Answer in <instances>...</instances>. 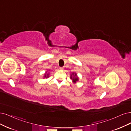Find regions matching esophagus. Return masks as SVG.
Returning <instances> with one entry per match:
<instances>
[{"mask_svg":"<svg viewBox=\"0 0 131 131\" xmlns=\"http://www.w3.org/2000/svg\"><path fill=\"white\" fill-rule=\"evenodd\" d=\"M60 70H64V67H60Z\"/></svg>","mask_w":131,"mask_h":131,"instance_id":"34e87169","label":"esophagus"}]
</instances>
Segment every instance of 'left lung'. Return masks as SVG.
Segmentation results:
<instances>
[{"label":"left lung","mask_w":131,"mask_h":131,"mask_svg":"<svg viewBox=\"0 0 131 131\" xmlns=\"http://www.w3.org/2000/svg\"><path fill=\"white\" fill-rule=\"evenodd\" d=\"M70 78L71 79H72V81H73V83H75L77 81H78L79 80L78 77H77V75L75 73H72L71 74V77Z\"/></svg>","instance_id":"obj_1"}]
</instances>
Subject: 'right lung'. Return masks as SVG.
Instances as JSON below:
<instances>
[{"label": "right lung", "mask_w": 131, "mask_h": 131, "mask_svg": "<svg viewBox=\"0 0 131 131\" xmlns=\"http://www.w3.org/2000/svg\"><path fill=\"white\" fill-rule=\"evenodd\" d=\"M47 73V72H46V73L45 74V75H44V78H48V77H49V74H46Z\"/></svg>", "instance_id": "right-lung-1"}]
</instances>
